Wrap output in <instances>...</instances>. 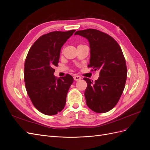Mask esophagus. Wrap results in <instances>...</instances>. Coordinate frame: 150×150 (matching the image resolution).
Listing matches in <instances>:
<instances>
[{
	"label": "esophagus",
	"instance_id": "obj_1",
	"mask_svg": "<svg viewBox=\"0 0 150 150\" xmlns=\"http://www.w3.org/2000/svg\"><path fill=\"white\" fill-rule=\"evenodd\" d=\"M81 79V77H80L79 76H74V79L75 81H79Z\"/></svg>",
	"mask_w": 150,
	"mask_h": 150
}]
</instances>
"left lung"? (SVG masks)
Masks as SVG:
<instances>
[{"instance_id":"8db88e82","label":"left lung","mask_w":150,"mask_h":150,"mask_svg":"<svg viewBox=\"0 0 150 150\" xmlns=\"http://www.w3.org/2000/svg\"><path fill=\"white\" fill-rule=\"evenodd\" d=\"M74 35L88 39L90 47L88 67L99 71V78L94 82L84 78L88 84L84 92L86 104L96 112L110 111L118 102L126 81L127 68L122 50L110 35L96 29L78 30Z\"/></svg>"}]
</instances>
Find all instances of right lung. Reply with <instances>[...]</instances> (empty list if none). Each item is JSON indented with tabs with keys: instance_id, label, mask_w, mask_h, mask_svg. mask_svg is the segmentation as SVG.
<instances>
[{
	"instance_id": "right-lung-1",
	"label": "right lung",
	"mask_w": 150,
	"mask_h": 150,
	"mask_svg": "<svg viewBox=\"0 0 150 150\" xmlns=\"http://www.w3.org/2000/svg\"><path fill=\"white\" fill-rule=\"evenodd\" d=\"M74 32L54 31L40 36L27 56L24 65L27 93L34 107L44 115H56L65 106L74 79L69 74L57 79L54 67L58 66L61 47Z\"/></svg>"
}]
</instances>
